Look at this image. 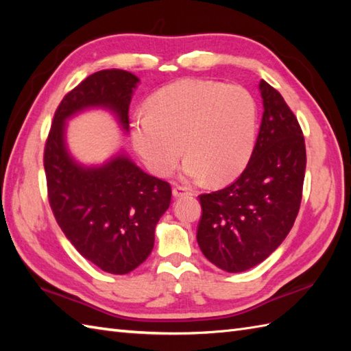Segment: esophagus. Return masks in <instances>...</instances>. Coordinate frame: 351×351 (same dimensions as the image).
Masks as SVG:
<instances>
[{
    "label": "esophagus",
    "instance_id": "obj_1",
    "mask_svg": "<svg viewBox=\"0 0 351 351\" xmlns=\"http://www.w3.org/2000/svg\"><path fill=\"white\" fill-rule=\"evenodd\" d=\"M173 196L178 199V197H184V196H189V195H191L190 193V190L187 189V187H182V185H176V187L173 189Z\"/></svg>",
    "mask_w": 351,
    "mask_h": 351
}]
</instances>
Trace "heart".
Returning <instances> with one entry per match:
<instances>
[{"label": "heart", "instance_id": "1", "mask_svg": "<svg viewBox=\"0 0 351 351\" xmlns=\"http://www.w3.org/2000/svg\"><path fill=\"white\" fill-rule=\"evenodd\" d=\"M147 114L131 121V140L147 169L158 176L187 156V181L215 182L235 178L247 164L256 140L258 108L252 93L238 84L185 78L155 92Z\"/></svg>", "mask_w": 351, "mask_h": 351}]
</instances>
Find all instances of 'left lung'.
<instances>
[{
	"label": "left lung",
	"mask_w": 351,
	"mask_h": 351,
	"mask_svg": "<svg viewBox=\"0 0 351 351\" xmlns=\"http://www.w3.org/2000/svg\"><path fill=\"white\" fill-rule=\"evenodd\" d=\"M264 113L256 145L237 181L200 195L197 244L228 273L263 263L279 247L300 210L306 147L297 117L267 81L259 83Z\"/></svg>",
	"instance_id": "8db88e82"
}]
</instances>
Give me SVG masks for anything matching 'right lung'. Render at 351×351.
Here are the masks:
<instances>
[{"label":"right lung","instance_id":"obj_1","mask_svg":"<svg viewBox=\"0 0 351 351\" xmlns=\"http://www.w3.org/2000/svg\"><path fill=\"white\" fill-rule=\"evenodd\" d=\"M138 78L122 69L95 72L58 106L45 145L48 199L66 238L101 270L126 274L151 255L155 226L167 211L170 184L145 173L121 152L102 166H83L66 146V121L87 108L111 111L125 132Z\"/></svg>","mask_w":351,"mask_h":351}]
</instances>
